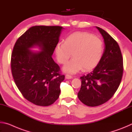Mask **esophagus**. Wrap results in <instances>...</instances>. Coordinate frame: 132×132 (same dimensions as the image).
<instances>
[{
	"instance_id": "1",
	"label": "esophagus",
	"mask_w": 132,
	"mask_h": 132,
	"mask_svg": "<svg viewBox=\"0 0 132 132\" xmlns=\"http://www.w3.org/2000/svg\"><path fill=\"white\" fill-rule=\"evenodd\" d=\"M65 78L66 79H72L73 77L69 75H66L65 76Z\"/></svg>"
}]
</instances>
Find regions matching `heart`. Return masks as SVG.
<instances>
[{
	"label": "heart",
	"mask_w": 132,
	"mask_h": 132,
	"mask_svg": "<svg viewBox=\"0 0 132 132\" xmlns=\"http://www.w3.org/2000/svg\"><path fill=\"white\" fill-rule=\"evenodd\" d=\"M57 62L64 64L72 53L73 58L63 66L64 72L75 74L82 68L88 70L97 65L104 51L103 42L99 38L86 32L73 33L64 42H59L55 47Z\"/></svg>",
	"instance_id": "1"
}]
</instances>
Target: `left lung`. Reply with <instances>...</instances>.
<instances>
[{"instance_id": "1", "label": "left lung", "mask_w": 132, "mask_h": 132, "mask_svg": "<svg viewBox=\"0 0 132 132\" xmlns=\"http://www.w3.org/2000/svg\"><path fill=\"white\" fill-rule=\"evenodd\" d=\"M104 38L105 48L97 66L80 77L79 99L88 106H96L111 99L117 91L123 75V58L117 42L103 29L96 27Z\"/></svg>"}]
</instances>
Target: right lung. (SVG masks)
<instances>
[{
	"label": "right lung",
	"instance_id": "right-lung-1",
	"mask_svg": "<svg viewBox=\"0 0 132 132\" xmlns=\"http://www.w3.org/2000/svg\"><path fill=\"white\" fill-rule=\"evenodd\" d=\"M64 28L33 26L17 40L11 58V69L17 88L24 97L39 106H49L59 98L64 76L52 59L55 47ZM38 47L39 51L30 50Z\"/></svg>",
	"mask_w": 132,
	"mask_h": 132
}]
</instances>
